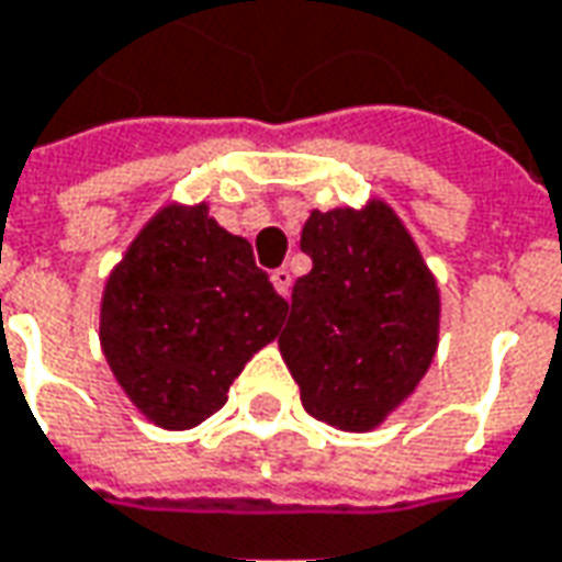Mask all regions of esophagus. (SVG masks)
Listing matches in <instances>:
<instances>
[{
	"mask_svg": "<svg viewBox=\"0 0 562 562\" xmlns=\"http://www.w3.org/2000/svg\"><path fill=\"white\" fill-rule=\"evenodd\" d=\"M270 280H273V289H277L282 297H289V292H292V273H289V270L285 268L273 270V273H270Z\"/></svg>",
	"mask_w": 562,
	"mask_h": 562,
	"instance_id": "34e87169",
	"label": "esophagus"
}]
</instances>
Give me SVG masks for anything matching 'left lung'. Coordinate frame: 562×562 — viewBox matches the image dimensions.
Segmentation results:
<instances>
[{
    "label": "left lung",
    "mask_w": 562,
    "mask_h": 562,
    "mask_svg": "<svg viewBox=\"0 0 562 562\" xmlns=\"http://www.w3.org/2000/svg\"><path fill=\"white\" fill-rule=\"evenodd\" d=\"M282 359L310 417L368 431L414 392L438 347V289L386 203L310 215Z\"/></svg>",
    "instance_id": "8db88e82"
}]
</instances>
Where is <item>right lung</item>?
Here are the masks:
<instances>
[{
  "mask_svg": "<svg viewBox=\"0 0 562 562\" xmlns=\"http://www.w3.org/2000/svg\"><path fill=\"white\" fill-rule=\"evenodd\" d=\"M285 313L249 243L215 225L203 203L167 206L105 282L100 340L145 417L191 429L225 407Z\"/></svg>",
  "mask_w": 562,
  "mask_h": 562,
  "instance_id": "right-lung-1",
  "label": "right lung"
}]
</instances>
